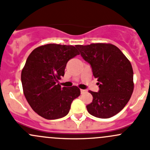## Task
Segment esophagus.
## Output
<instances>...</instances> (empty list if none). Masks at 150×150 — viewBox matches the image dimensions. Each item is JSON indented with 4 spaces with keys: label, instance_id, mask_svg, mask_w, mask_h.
<instances>
[{
    "label": "esophagus",
    "instance_id": "1",
    "mask_svg": "<svg viewBox=\"0 0 150 150\" xmlns=\"http://www.w3.org/2000/svg\"><path fill=\"white\" fill-rule=\"evenodd\" d=\"M81 93H83L85 92H86V90H84V89H81Z\"/></svg>",
    "mask_w": 150,
    "mask_h": 150
}]
</instances>
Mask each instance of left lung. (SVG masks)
Returning a JSON list of instances; mask_svg holds the SVG:
<instances>
[{
  "label": "left lung",
  "mask_w": 150,
  "mask_h": 150,
  "mask_svg": "<svg viewBox=\"0 0 150 150\" xmlns=\"http://www.w3.org/2000/svg\"><path fill=\"white\" fill-rule=\"evenodd\" d=\"M85 61L92 68L99 81V92L89 91L93 101L86 106L91 115L109 118L124 108L134 91V72L131 62L122 52L110 43L78 45Z\"/></svg>",
  "instance_id": "8db88e82"
}]
</instances>
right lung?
Segmentation results:
<instances>
[{"label": "right lung", "instance_id": "right-lung-1", "mask_svg": "<svg viewBox=\"0 0 150 150\" xmlns=\"http://www.w3.org/2000/svg\"><path fill=\"white\" fill-rule=\"evenodd\" d=\"M79 54L73 46L50 43L35 48L27 59L21 74L23 93L32 109L43 118L64 117L81 94L77 86L62 88L58 83L67 62Z\"/></svg>", "mask_w": 150, "mask_h": 150}]
</instances>
